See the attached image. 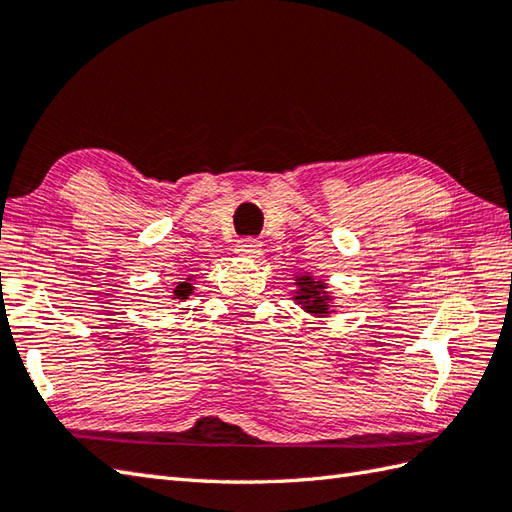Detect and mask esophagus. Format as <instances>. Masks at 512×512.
Returning a JSON list of instances; mask_svg holds the SVG:
<instances>
[{
  "label": "esophagus",
  "mask_w": 512,
  "mask_h": 512,
  "mask_svg": "<svg viewBox=\"0 0 512 512\" xmlns=\"http://www.w3.org/2000/svg\"><path fill=\"white\" fill-rule=\"evenodd\" d=\"M235 250H237V255L248 257V259H257L259 255H262V242H259V239H255V237L239 239Z\"/></svg>",
  "instance_id": "1"
}]
</instances>
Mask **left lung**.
<instances>
[{"instance_id":"left-lung-1","label":"left lung","mask_w":512,"mask_h":512,"mask_svg":"<svg viewBox=\"0 0 512 512\" xmlns=\"http://www.w3.org/2000/svg\"><path fill=\"white\" fill-rule=\"evenodd\" d=\"M295 288L292 299L306 310L312 317H330L336 308L332 306V295L328 292V284L323 279H314L310 273L295 275Z\"/></svg>"}]
</instances>
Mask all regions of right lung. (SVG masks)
<instances>
[{"mask_svg":"<svg viewBox=\"0 0 512 512\" xmlns=\"http://www.w3.org/2000/svg\"><path fill=\"white\" fill-rule=\"evenodd\" d=\"M191 279H193V277H187V279H184V281H178V284L173 286L171 299H176V301H184V299H189V297H191V292H193V284H191Z\"/></svg>","mask_w":512,"mask_h":512,"instance_id":"right-lung-1","label":"right lung"}]
</instances>
